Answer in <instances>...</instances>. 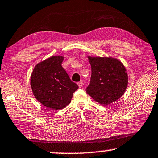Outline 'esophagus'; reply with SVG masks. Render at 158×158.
Returning a JSON list of instances; mask_svg holds the SVG:
<instances>
[{
    "instance_id": "obj_1",
    "label": "esophagus",
    "mask_w": 158,
    "mask_h": 158,
    "mask_svg": "<svg viewBox=\"0 0 158 158\" xmlns=\"http://www.w3.org/2000/svg\"><path fill=\"white\" fill-rule=\"evenodd\" d=\"M77 85H78V86H79V88H81V87H82V86H83V82L82 81H79V82L77 83Z\"/></svg>"
}]
</instances>
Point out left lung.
Listing matches in <instances>:
<instances>
[{
  "label": "left lung",
  "instance_id": "left-lung-1",
  "mask_svg": "<svg viewBox=\"0 0 158 158\" xmlns=\"http://www.w3.org/2000/svg\"><path fill=\"white\" fill-rule=\"evenodd\" d=\"M92 68L90 82L86 92L102 105L115 102L123 95L128 85L125 67L111 58L88 57Z\"/></svg>",
  "mask_w": 158,
  "mask_h": 158
}]
</instances>
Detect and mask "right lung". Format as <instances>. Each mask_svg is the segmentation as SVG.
<instances>
[{
    "instance_id": "add662e5",
    "label": "right lung",
    "mask_w": 158,
    "mask_h": 158,
    "mask_svg": "<svg viewBox=\"0 0 158 158\" xmlns=\"http://www.w3.org/2000/svg\"><path fill=\"white\" fill-rule=\"evenodd\" d=\"M62 56H52L39 63L31 76L33 94L43 106L60 110L70 103L79 87L73 82L63 68Z\"/></svg>"
}]
</instances>
